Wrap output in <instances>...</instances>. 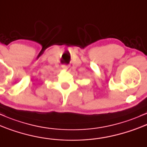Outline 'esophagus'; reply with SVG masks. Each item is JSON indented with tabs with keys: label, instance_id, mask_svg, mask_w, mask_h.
<instances>
[{
	"label": "esophagus",
	"instance_id": "34e87169",
	"mask_svg": "<svg viewBox=\"0 0 147 147\" xmlns=\"http://www.w3.org/2000/svg\"><path fill=\"white\" fill-rule=\"evenodd\" d=\"M69 65H62V68L63 69H69Z\"/></svg>",
	"mask_w": 147,
	"mask_h": 147
}]
</instances>
